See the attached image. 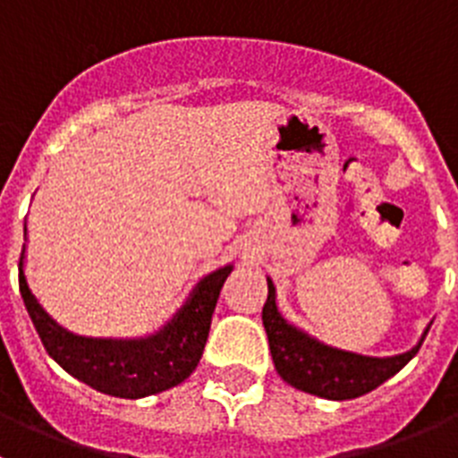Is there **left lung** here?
Wrapping results in <instances>:
<instances>
[{"mask_svg":"<svg viewBox=\"0 0 458 458\" xmlns=\"http://www.w3.org/2000/svg\"><path fill=\"white\" fill-rule=\"evenodd\" d=\"M261 318H264L270 355H273L277 374L295 390L310 392V394L323 396V399H333V402L355 399V396L376 390L380 383H386L396 371H402L418 355L420 346L428 333L427 327L420 342L411 351L390 355V358H374V355H360L353 351L335 349V346L318 342L317 337H311L305 330L295 327L293 323L282 317V311L277 310V293H275V284L270 277L268 298H266Z\"/></svg>","mask_w":458,"mask_h":458,"instance_id":"8db88e82","label":"left lung"}]
</instances>
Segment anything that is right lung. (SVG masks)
<instances>
[{"instance_id": "right-lung-1", "label": "right lung", "mask_w": 458, "mask_h": 458, "mask_svg": "<svg viewBox=\"0 0 458 458\" xmlns=\"http://www.w3.org/2000/svg\"><path fill=\"white\" fill-rule=\"evenodd\" d=\"M24 252L27 245L20 254V293L50 358L93 390L121 399L165 392L197 369L222 284L233 270L229 264L201 277L185 305L148 337H82L59 326L31 293L24 275Z\"/></svg>"}]
</instances>
